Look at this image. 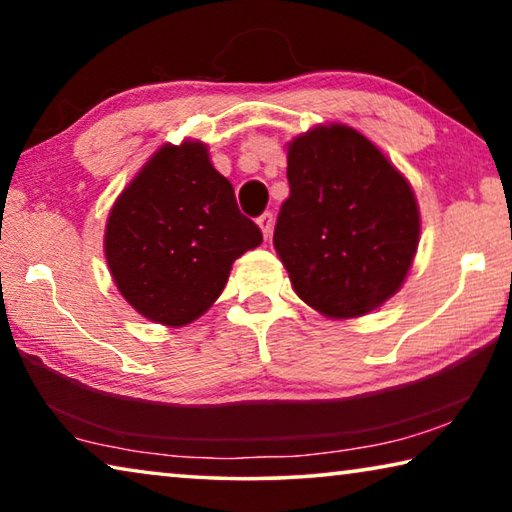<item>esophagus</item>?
Segmentation results:
<instances>
[{
  "instance_id": "34e87169",
  "label": "esophagus",
  "mask_w": 512,
  "mask_h": 512,
  "mask_svg": "<svg viewBox=\"0 0 512 512\" xmlns=\"http://www.w3.org/2000/svg\"><path fill=\"white\" fill-rule=\"evenodd\" d=\"M257 225H259V228H262V235H264L266 239L271 237V232H273V214H271V212H264V214L257 219Z\"/></svg>"
}]
</instances>
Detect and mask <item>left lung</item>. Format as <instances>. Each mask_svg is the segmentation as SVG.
<instances>
[{"label":"left lung","instance_id":"1","mask_svg":"<svg viewBox=\"0 0 512 512\" xmlns=\"http://www.w3.org/2000/svg\"><path fill=\"white\" fill-rule=\"evenodd\" d=\"M287 178L273 246L298 296L327 318L366 316L395 296L420 210L391 160L350 126H316L289 144Z\"/></svg>","mask_w":512,"mask_h":512}]
</instances>
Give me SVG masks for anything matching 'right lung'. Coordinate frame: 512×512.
Listing matches in <instances>:
<instances>
[{"label":"right lung","instance_id":"obj_1","mask_svg":"<svg viewBox=\"0 0 512 512\" xmlns=\"http://www.w3.org/2000/svg\"><path fill=\"white\" fill-rule=\"evenodd\" d=\"M262 244L203 142L164 144L112 205L103 250L121 296L144 318L183 327L221 296L232 262Z\"/></svg>","mask_w":512,"mask_h":512}]
</instances>
